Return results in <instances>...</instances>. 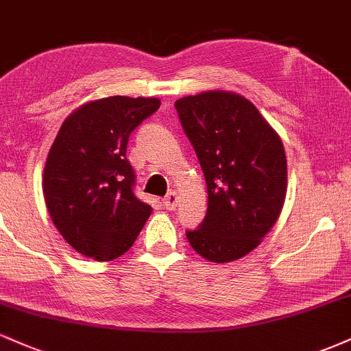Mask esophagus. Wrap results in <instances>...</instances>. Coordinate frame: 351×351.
<instances>
[{
	"label": "esophagus",
	"mask_w": 351,
	"mask_h": 351,
	"mask_svg": "<svg viewBox=\"0 0 351 351\" xmlns=\"http://www.w3.org/2000/svg\"><path fill=\"white\" fill-rule=\"evenodd\" d=\"M176 204H178V196H176L175 191L168 193V195L163 198V206L167 208L168 211H173V209L176 208Z\"/></svg>",
	"instance_id": "1"
}]
</instances>
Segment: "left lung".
Here are the masks:
<instances>
[{"instance_id":"1","label":"left lung","mask_w":351,"mask_h":351,"mask_svg":"<svg viewBox=\"0 0 351 351\" xmlns=\"http://www.w3.org/2000/svg\"><path fill=\"white\" fill-rule=\"evenodd\" d=\"M175 107L208 188L206 216L186 231L189 244L211 263L241 259L259 245L284 206V145L243 95L203 92Z\"/></svg>"}]
</instances>
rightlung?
<instances>
[{"instance_id":"right-lung-1","label":"right lung","mask_w":351,"mask_h":351,"mask_svg":"<svg viewBox=\"0 0 351 351\" xmlns=\"http://www.w3.org/2000/svg\"><path fill=\"white\" fill-rule=\"evenodd\" d=\"M158 108V99L115 95L86 104L60 127L44 167V199L54 226L84 256L117 259L147 223L152 206L134 193L127 143Z\"/></svg>"}]
</instances>
